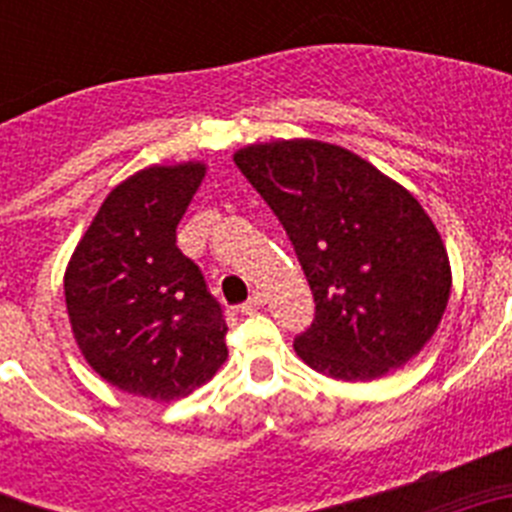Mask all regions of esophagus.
Instances as JSON below:
<instances>
[{
  "instance_id": "obj_1",
  "label": "esophagus",
  "mask_w": 512,
  "mask_h": 512,
  "mask_svg": "<svg viewBox=\"0 0 512 512\" xmlns=\"http://www.w3.org/2000/svg\"><path fill=\"white\" fill-rule=\"evenodd\" d=\"M261 305H264V295H261V292H253V295L248 297V302H243V305H241V312L251 315V312L259 310Z\"/></svg>"
}]
</instances>
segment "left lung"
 I'll return each instance as SVG.
<instances>
[{
    "instance_id": "left-lung-1",
    "label": "left lung",
    "mask_w": 512,
    "mask_h": 512,
    "mask_svg": "<svg viewBox=\"0 0 512 512\" xmlns=\"http://www.w3.org/2000/svg\"><path fill=\"white\" fill-rule=\"evenodd\" d=\"M279 217L315 297L295 338L310 369L369 382L431 341L451 292L449 253L413 194L323 140H274L233 156Z\"/></svg>"
}]
</instances>
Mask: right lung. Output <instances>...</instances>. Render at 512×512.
Returning <instances> with one entry per match:
<instances>
[{"instance_id": "1", "label": "right lung", "mask_w": 512, "mask_h": 512, "mask_svg": "<svg viewBox=\"0 0 512 512\" xmlns=\"http://www.w3.org/2000/svg\"><path fill=\"white\" fill-rule=\"evenodd\" d=\"M205 164L148 166L117 184L69 261L71 330L94 372L128 395L179 400L228 359L223 307L176 225Z\"/></svg>"}]
</instances>
